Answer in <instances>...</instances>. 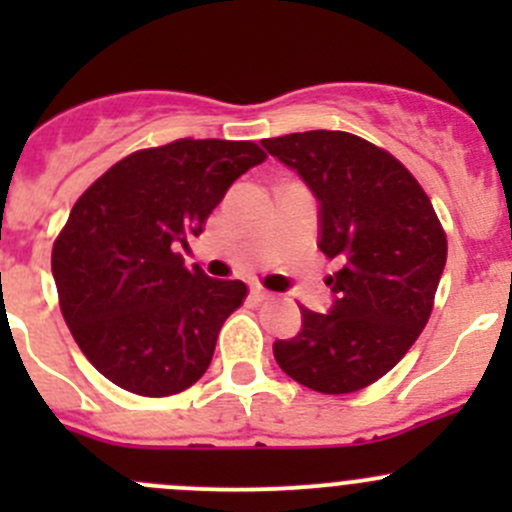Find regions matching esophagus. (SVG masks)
Instances as JSON below:
<instances>
[{
	"label": "esophagus",
	"instance_id": "1",
	"mask_svg": "<svg viewBox=\"0 0 512 512\" xmlns=\"http://www.w3.org/2000/svg\"><path fill=\"white\" fill-rule=\"evenodd\" d=\"M250 294H252V299H257V302H267V299L275 297V294H272L270 289H265V287H260V285H252L250 287Z\"/></svg>",
	"mask_w": 512,
	"mask_h": 512
}]
</instances>
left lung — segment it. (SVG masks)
Returning a JSON list of instances; mask_svg holds the SVG:
<instances>
[{
	"mask_svg": "<svg viewBox=\"0 0 512 512\" xmlns=\"http://www.w3.org/2000/svg\"><path fill=\"white\" fill-rule=\"evenodd\" d=\"M319 203V250L339 260L327 314L299 307L302 329L272 344L289 379L352 394L394 369L433 309L446 232L418 180L391 153L344 131L265 138Z\"/></svg>",
	"mask_w": 512,
	"mask_h": 512,
	"instance_id": "obj_1",
	"label": "left lung"
}]
</instances>
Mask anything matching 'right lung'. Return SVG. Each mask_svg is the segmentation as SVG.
Segmentation results:
<instances>
[{"mask_svg": "<svg viewBox=\"0 0 512 512\" xmlns=\"http://www.w3.org/2000/svg\"><path fill=\"white\" fill-rule=\"evenodd\" d=\"M265 158L250 141L183 138L118 160L76 200L51 272L76 344L108 381L170 396L208 371L247 287L188 270L175 250Z\"/></svg>", "mask_w": 512, "mask_h": 512, "instance_id": "obj_1", "label": "right lung"}]
</instances>
